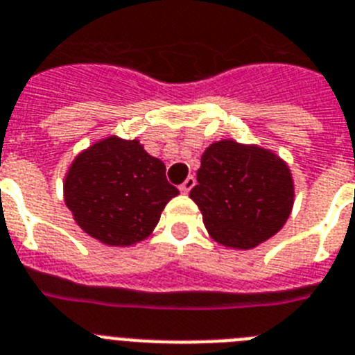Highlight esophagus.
Returning a JSON list of instances; mask_svg holds the SVG:
<instances>
[{
  "label": "esophagus",
  "mask_w": 355,
  "mask_h": 355,
  "mask_svg": "<svg viewBox=\"0 0 355 355\" xmlns=\"http://www.w3.org/2000/svg\"><path fill=\"white\" fill-rule=\"evenodd\" d=\"M193 187H196V178H193V175H189V178L183 181V184H180V190L183 193H189Z\"/></svg>",
  "instance_id": "obj_1"
}]
</instances>
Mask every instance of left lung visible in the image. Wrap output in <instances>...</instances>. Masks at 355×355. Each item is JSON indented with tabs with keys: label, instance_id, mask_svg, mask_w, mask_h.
Masks as SVG:
<instances>
[{
	"label": "left lung",
	"instance_id": "8db88e82",
	"mask_svg": "<svg viewBox=\"0 0 355 355\" xmlns=\"http://www.w3.org/2000/svg\"><path fill=\"white\" fill-rule=\"evenodd\" d=\"M190 199L217 244L253 250L287 223L295 181L289 165L269 148L220 140L202 153Z\"/></svg>",
	"mask_w": 355,
	"mask_h": 355
}]
</instances>
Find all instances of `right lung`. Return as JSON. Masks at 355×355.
I'll return each instance as SVG.
<instances>
[{"label":"right lung","instance_id":"obj_1","mask_svg":"<svg viewBox=\"0 0 355 355\" xmlns=\"http://www.w3.org/2000/svg\"><path fill=\"white\" fill-rule=\"evenodd\" d=\"M178 193L162 159L150 156L140 140L114 135L78 153L64 178V202L75 223L113 248L145 241Z\"/></svg>","mask_w":355,"mask_h":355}]
</instances>
